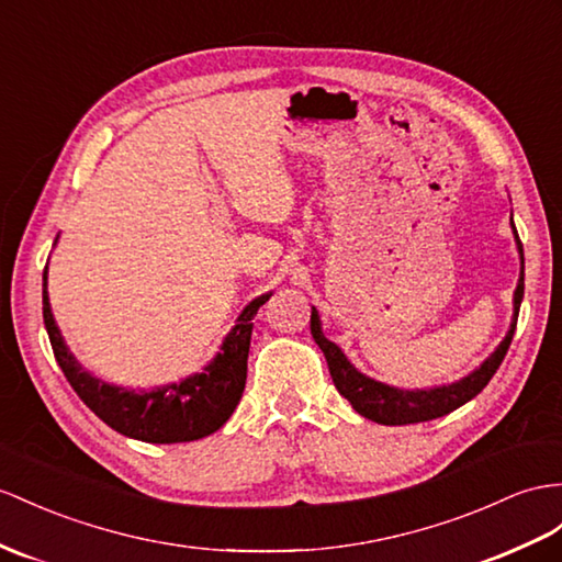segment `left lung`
Listing matches in <instances>:
<instances>
[{
    "label": "left lung",
    "instance_id": "left-lung-1",
    "mask_svg": "<svg viewBox=\"0 0 562 562\" xmlns=\"http://www.w3.org/2000/svg\"><path fill=\"white\" fill-rule=\"evenodd\" d=\"M510 227L515 235L517 244V254H520V280H517L515 294H513V318L506 337L494 349V353L484 358L480 368H474L468 372L465 378H460L451 384H439V386H429V390H401V386H392L372 380L363 375L358 370L344 351L337 347L335 341H329L323 335V323L321 315L311 308V335L318 344L321 351L325 353V361L329 368V375H333V382L337 386V392L349 401L356 413H361L363 418L380 423V425H413V423H427L441 418V415H449L451 411L460 408L468 404L470 398L477 396L488 380L494 378V372L498 370L503 356H506L513 335H515V325H517V313H520V304L525 296V251H522V241L517 237V229L510 218Z\"/></svg>",
    "mask_w": 562,
    "mask_h": 562
}]
</instances>
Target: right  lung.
<instances>
[{"label":"right lung","mask_w":562,"mask_h":562,"mask_svg":"<svg viewBox=\"0 0 562 562\" xmlns=\"http://www.w3.org/2000/svg\"><path fill=\"white\" fill-rule=\"evenodd\" d=\"M270 296L272 292L261 294L244 306L235 327L225 335L218 353L213 356L209 366H204V370L180 382L135 392L94 378L70 353L52 313L47 268L42 272V315H45L56 363L61 366L66 380L99 420H104L111 429L121 431L125 437L147 443L196 441L213 435L215 429L227 423L239 404L244 384H247V358L254 329L251 321Z\"/></svg>","instance_id":"obj_1"}]
</instances>
